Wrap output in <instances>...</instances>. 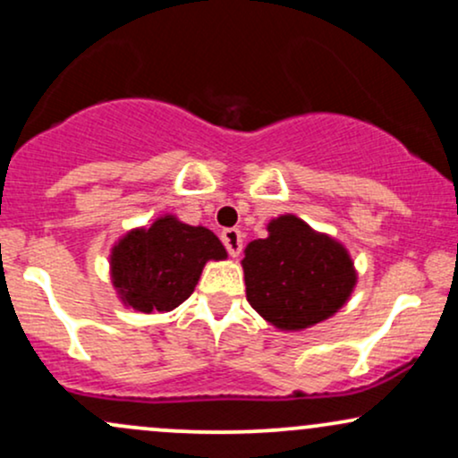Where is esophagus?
Wrapping results in <instances>:
<instances>
[{
	"instance_id": "34e87169",
	"label": "esophagus",
	"mask_w": 458,
	"mask_h": 458,
	"mask_svg": "<svg viewBox=\"0 0 458 458\" xmlns=\"http://www.w3.org/2000/svg\"><path fill=\"white\" fill-rule=\"evenodd\" d=\"M222 241L225 245V250H228V254L236 259V256L241 254V250H243V234H241V230L236 228H228L222 233Z\"/></svg>"
}]
</instances>
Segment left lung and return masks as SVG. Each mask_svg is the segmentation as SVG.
I'll return each mask as SVG.
<instances>
[{
	"label": "left lung",
	"instance_id": "left-lung-1",
	"mask_svg": "<svg viewBox=\"0 0 458 458\" xmlns=\"http://www.w3.org/2000/svg\"><path fill=\"white\" fill-rule=\"evenodd\" d=\"M267 233L247 243L241 260L250 306L280 331H303L334 317L357 284L349 250L293 213L273 217Z\"/></svg>",
	"mask_w": 458,
	"mask_h": 458
}]
</instances>
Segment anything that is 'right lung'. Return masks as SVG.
<instances>
[{
    "label": "right lung",
    "mask_w": 458,
    "mask_h": 458,
    "mask_svg": "<svg viewBox=\"0 0 458 458\" xmlns=\"http://www.w3.org/2000/svg\"><path fill=\"white\" fill-rule=\"evenodd\" d=\"M225 259L228 251L211 230L165 213L115 241L109 277L124 308L141 314L170 312L191 295L208 260Z\"/></svg>",
    "instance_id": "1"
}]
</instances>
